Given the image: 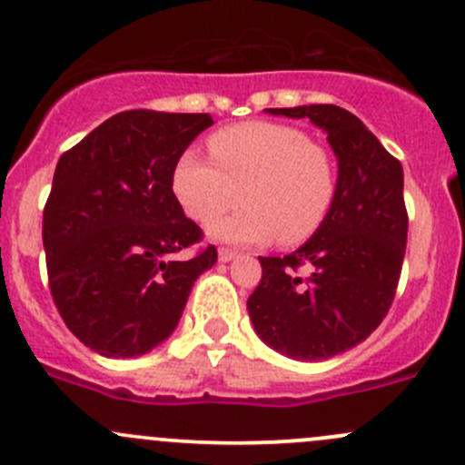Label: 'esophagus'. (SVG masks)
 Listing matches in <instances>:
<instances>
[{"label":"esophagus","mask_w":465,"mask_h":465,"mask_svg":"<svg viewBox=\"0 0 465 465\" xmlns=\"http://www.w3.org/2000/svg\"><path fill=\"white\" fill-rule=\"evenodd\" d=\"M236 256H238V252H233V250H224V247H223V250L218 252V259L223 261V263H229V261H233V259H236Z\"/></svg>","instance_id":"obj_1"}]
</instances>
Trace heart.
Here are the masks:
<instances>
[{
	"mask_svg": "<svg viewBox=\"0 0 465 465\" xmlns=\"http://www.w3.org/2000/svg\"><path fill=\"white\" fill-rule=\"evenodd\" d=\"M209 150L213 159L193 150L179 156L173 193L200 223L242 197V209L211 224L213 241L300 245L322 227L336 200V163L302 129L252 120L215 132Z\"/></svg>",
	"mask_w": 465,
	"mask_h": 465,
	"instance_id": "b5f03b06",
	"label": "heart"
}]
</instances>
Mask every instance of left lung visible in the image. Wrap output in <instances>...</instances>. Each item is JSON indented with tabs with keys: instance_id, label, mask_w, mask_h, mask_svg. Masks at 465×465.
I'll list each match as a JSON object with an SVG mask.
<instances>
[{
	"instance_id": "1",
	"label": "left lung",
	"mask_w": 465,
	"mask_h": 465,
	"mask_svg": "<svg viewBox=\"0 0 465 465\" xmlns=\"http://www.w3.org/2000/svg\"><path fill=\"white\" fill-rule=\"evenodd\" d=\"M327 134L338 191L322 227L286 256H259L247 311L261 341L295 361H324L366 341L391 309L407 247L402 163L333 104L265 108ZM307 270L299 274V268Z\"/></svg>"
}]
</instances>
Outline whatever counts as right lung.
Wrapping results in <instances>:
<instances>
[{
    "mask_svg": "<svg viewBox=\"0 0 465 465\" xmlns=\"http://www.w3.org/2000/svg\"><path fill=\"white\" fill-rule=\"evenodd\" d=\"M209 113L124 111L58 159L43 213L49 288L67 329L108 359L168 341L218 252L177 254L202 238L173 193L179 156Z\"/></svg>",
    "mask_w": 465,
    "mask_h": 465,
    "instance_id": "obj_1",
    "label": "right lung"
}]
</instances>
